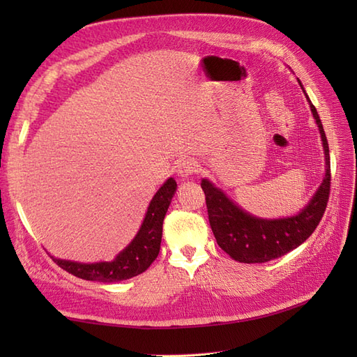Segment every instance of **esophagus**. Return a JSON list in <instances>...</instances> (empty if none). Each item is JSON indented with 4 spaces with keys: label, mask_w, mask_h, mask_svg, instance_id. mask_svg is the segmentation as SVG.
<instances>
[{
    "label": "esophagus",
    "mask_w": 357,
    "mask_h": 357,
    "mask_svg": "<svg viewBox=\"0 0 357 357\" xmlns=\"http://www.w3.org/2000/svg\"><path fill=\"white\" fill-rule=\"evenodd\" d=\"M178 176H181L183 179L192 176V174H196L199 172V165L193 159H185V161L181 162L178 165Z\"/></svg>",
    "instance_id": "34e87169"
}]
</instances>
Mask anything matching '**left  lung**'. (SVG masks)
<instances>
[{
  "label": "left lung",
  "instance_id": "1",
  "mask_svg": "<svg viewBox=\"0 0 357 357\" xmlns=\"http://www.w3.org/2000/svg\"><path fill=\"white\" fill-rule=\"evenodd\" d=\"M308 102L316 124L319 127L324 144L325 178L312 201L298 215L280 219H261L252 216L227 198L221 188L215 187L208 179H202L201 187L206 193L211 231L215 234L218 245L234 261L257 264L276 259L305 242L321 222L330 196V150L317 110L312 101L308 100Z\"/></svg>",
  "mask_w": 357,
  "mask_h": 357
}]
</instances>
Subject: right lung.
Returning a JSON list of instances; mask_svg holds the SVG:
<instances>
[{
    "label": "right lung",
    "instance_id": "1",
    "mask_svg": "<svg viewBox=\"0 0 357 357\" xmlns=\"http://www.w3.org/2000/svg\"><path fill=\"white\" fill-rule=\"evenodd\" d=\"M174 192H176V181L169 178L156 192L153 199L150 201L138 234L112 262L81 264L56 259L53 256L52 259L70 275L86 280H96V282H119V280L141 275L159 255L162 238V222Z\"/></svg>",
    "mask_w": 357,
    "mask_h": 357
}]
</instances>
